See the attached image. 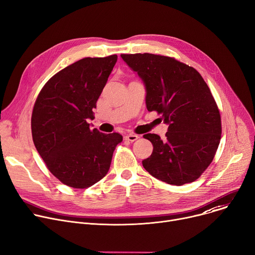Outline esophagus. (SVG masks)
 Here are the masks:
<instances>
[{
    "label": "esophagus",
    "instance_id": "34e87169",
    "mask_svg": "<svg viewBox=\"0 0 255 255\" xmlns=\"http://www.w3.org/2000/svg\"><path fill=\"white\" fill-rule=\"evenodd\" d=\"M125 139L126 140H128V141H131V142H133V141H135V140H137L138 139V135H136V134H127L126 136H125Z\"/></svg>",
    "mask_w": 255,
    "mask_h": 255
}]
</instances>
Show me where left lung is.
I'll use <instances>...</instances> for the list:
<instances>
[{
	"label": "left lung",
	"instance_id": "8db88e82",
	"mask_svg": "<svg viewBox=\"0 0 255 255\" xmlns=\"http://www.w3.org/2000/svg\"><path fill=\"white\" fill-rule=\"evenodd\" d=\"M145 88L148 112L162 114L166 139L144 134L154 146L142 161L145 170L166 183L195 181L212 162L220 141L222 121L211 91L192 66L174 58L149 54H121Z\"/></svg>",
	"mask_w": 255,
	"mask_h": 255
}]
</instances>
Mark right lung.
Masks as SVG:
<instances>
[{
  "label": "right lung",
  "instance_id": "right-lung-1",
  "mask_svg": "<svg viewBox=\"0 0 255 255\" xmlns=\"http://www.w3.org/2000/svg\"><path fill=\"white\" fill-rule=\"evenodd\" d=\"M118 56L86 57L66 66L41 90L31 115L35 146L47 168L75 189L93 185L109 172L119 133L90 129L93 109Z\"/></svg>",
  "mask_w": 255,
  "mask_h": 255
}]
</instances>
